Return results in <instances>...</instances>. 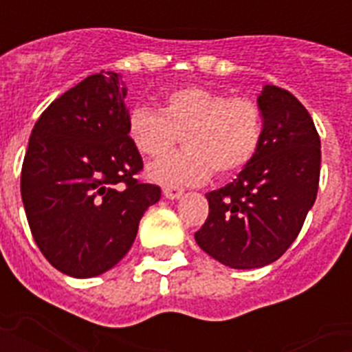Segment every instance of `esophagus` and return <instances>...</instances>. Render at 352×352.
Wrapping results in <instances>:
<instances>
[{"instance_id": "obj_1", "label": "esophagus", "mask_w": 352, "mask_h": 352, "mask_svg": "<svg viewBox=\"0 0 352 352\" xmlns=\"http://www.w3.org/2000/svg\"><path fill=\"white\" fill-rule=\"evenodd\" d=\"M164 196L168 199H177L183 196V188H177V186H166L164 188Z\"/></svg>"}]
</instances>
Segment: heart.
I'll list each match as a JSON object with an SVG mask.
<instances>
[{"label":"heart","instance_id":"b5f03b06","mask_svg":"<svg viewBox=\"0 0 352 352\" xmlns=\"http://www.w3.org/2000/svg\"><path fill=\"white\" fill-rule=\"evenodd\" d=\"M262 109L249 98L188 87L171 92L162 111L138 105L126 130L131 145L148 158L173 151L183 138V153L154 162L148 175L162 184H199L217 171L230 175L245 168L262 139Z\"/></svg>","mask_w":352,"mask_h":352}]
</instances>
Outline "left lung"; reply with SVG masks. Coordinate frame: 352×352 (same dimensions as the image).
<instances>
[{
	"label": "left lung",
	"mask_w": 352,
	"mask_h": 352,
	"mask_svg": "<svg viewBox=\"0 0 352 352\" xmlns=\"http://www.w3.org/2000/svg\"><path fill=\"white\" fill-rule=\"evenodd\" d=\"M264 128L252 160L232 183L206 194L209 214L194 234L211 258L236 270L280 258L315 204L320 138L313 118L285 88L258 96Z\"/></svg>",
	"instance_id": "8db88e82"
}]
</instances>
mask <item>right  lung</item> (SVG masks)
Listing matches in <instances>:
<instances>
[{
	"label": "right lung",
	"instance_id": "right-lung-1",
	"mask_svg": "<svg viewBox=\"0 0 352 352\" xmlns=\"http://www.w3.org/2000/svg\"><path fill=\"white\" fill-rule=\"evenodd\" d=\"M120 75L80 80L35 122L20 175L28 224L58 272L87 279L130 251L160 186L139 181L143 158L126 130Z\"/></svg>",
	"mask_w": 352,
	"mask_h": 352
}]
</instances>
